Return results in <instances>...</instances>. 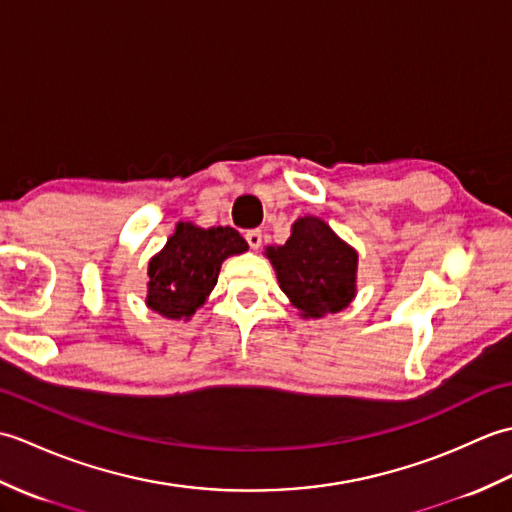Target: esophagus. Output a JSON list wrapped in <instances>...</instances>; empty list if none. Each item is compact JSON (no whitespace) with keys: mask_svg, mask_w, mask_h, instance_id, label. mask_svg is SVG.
<instances>
[{"mask_svg":"<svg viewBox=\"0 0 512 512\" xmlns=\"http://www.w3.org/2000/svg\"><path fill=\"white\" fill-rule=\"evenodd\" d=\"M262 239H264V235H262V231H259V228H253V231L246 233V242H248V246L253 248V250H257L259 246H262Z\"/></svg>","mask_w":512,"mask_h":512,"instance_id":"obj_1","label":"esophagus"}]
</instances>
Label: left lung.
<instances>
[{"label": "left lung", "instance_id": "obj_1", "mask_svg": "<svg viewBox=\"0 0 512 512\" xmlns=\"http://www.w3.org/2000/svg\"><path fill=\"white\" fill-rule=\"evenodd\" d=\"M281 290L303 317L319 319L350 306L358 255L317 217H301L284 246H268Z\"/></svg>", "mask_w": 512, "mask_h": 512}]
</instances>
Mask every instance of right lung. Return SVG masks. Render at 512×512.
Masks as SVG:
<instances>
[{
	"mask_svg": "<svg viewBox=\"0 0 512 512\" xmlns=\"http://www.w3.org/2000/svg\"><path fill=\"white\" fill-rule=\"evenodd\" d=\"M246 248V239L231 226L178 224L149 262L147 306L162 317L189 319L217 284L224 259Z\"/></svg>",
	"mask_w": 512,
	"mask_h": 512,
	"instance_id": "add662e5",
	"label": "right lung"
}]
</instances>
